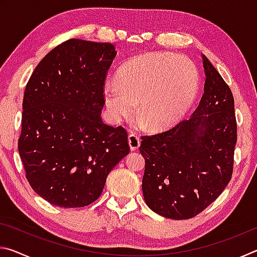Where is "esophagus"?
Here are the masks:
<instances>
[{
	"instance_id": "1",
	"label": "esophagus",
	"mask_w": 257,
	"mask_h": 257,
	"mask_svg": "<svg viewBox=\"0 0 257 257\" xmlns=\"http://www.w3.org/2000/svg\"><path fill=\"white\" fill-rule=\"evenodd\" d=\"M128 144H129L130 150L136 151L139 149V146H141V139H139L137 135L130 134L128 136Z\"/></svg>"
}]
</instances>
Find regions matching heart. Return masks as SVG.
<instances>
[{
    "instance_id": "obj_1",
    "label": "heart",
    "mask_w": 257,
    "mask_h": 257,
    "mask_svg": "<svg viewBox=\"0 0 257 257\" xmlns=\"http://www.w3.org/2000/svg\"><path fill=\"white\" fill-rule=\"evenodd\" d=\"M198 92L195 64L173 53L142 54L121 68L118 82L104 87V102L116 123L136 112L152 132L175 124L193 104Z\"/></svg>"
}]
</instances>
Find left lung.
I'll return each instance as SVG.
<instances>
[{
	"label": "left lung",
	"mask_w": 257,
	"mask_h": 257,
	"mask_svg": "<svg viewBox=\"0 0 257 257\" xmlns=\"http://www.w3.org/2000/svg\"><path fill=\"white\" fill-rule=\"evenodd\" d=\"M205 84L188 120L168 132L142 137L143 195L152 211L168 219L197 215L229 184L237 142L231 90L202 54Z\"/></svg>",
	"instance_id": "obj_1"
}]
</instances>
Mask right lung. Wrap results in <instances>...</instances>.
<instances>
[{
    "instance_id": "1",
    "label": "right lung",
    "mask_w": 257,
    "mask_h": 257,
    "mask_svg": "<svg viewBox=\"0 0 257 257\" xmlns=\"http://www.w3.org/2000/svg\"><path fill=\"white\" fill-rule=\"evenodd\" d=\"M115 55L110 43L69 40L43 58L26 86L19 154L32 188L53 205L96 201L129 153L125 130L101 118Z\"/></svg>"
}]
</instances>
